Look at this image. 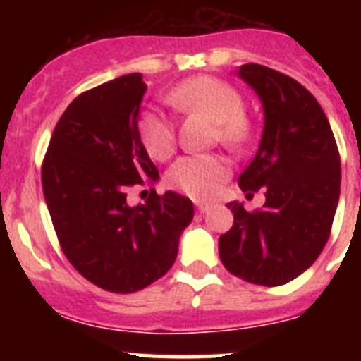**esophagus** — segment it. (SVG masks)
<instances>
[{
  "instance_id": "esophagus-1",
  "label": "esophagus",
  "mask_w": 361,
  "mask_h": 361,
  "mask_svg": "<svg viewBox=\"0 0 361 361\" xmlns=\"http://www.w3.org/2000/svg\"><path fill=\"white\" fill-rule=\"evenodd\" d=\"M209 209L208 204H202V202H197V212L199 213H206Z\"/></svg>"
}]
</instances>
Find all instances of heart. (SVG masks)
<instances>
[{
	"instance_id": "heart-1",
	"label": "heart",
	"mask_w": 361,
	"mask_h": 361,
	"mask_svg": "<svg viewBox=\"0 0 361 361\" xmlns=\"http://www.w3.org/2000/svg\"><path fill=\"white\" fill-rule=\"evenodd\" d=\"M170 101L184 110L199 111L216 126V137L228 146H240L250 137L244 117V99L229 82L212 75H197L178 82L170 92ZM139 137L149 157L166 159L173 152V126L162 114L145 111L139 119ZM229 175V166L219 155H186L171 166L168 180L178 191L197 200H208Z\"/></svg>"
}]
</instances>
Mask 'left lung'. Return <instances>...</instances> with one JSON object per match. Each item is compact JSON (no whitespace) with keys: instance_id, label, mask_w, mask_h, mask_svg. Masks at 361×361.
I'll return each mask as SVG.
<instances>
[{"instance_id":"obj_1","label":"left lung","mask_w":361,"mask_h":361,"mask_svg":"<svg viewBox=\"0 0 361 361\" xmlns=\"http://www.w3.org/2000/svg\"><path fill=\"white\" fill-rule=\"evenodd\" d=\"M264 110L262 139L238 177L242 191H266L250 213L228 204L235 222L219 238L226 269L258 286H282L300 276L329 238L340 199V153L314 95L293 78L262 65H242ZM251 195V193H250Z\"/></svg>"}]
</instances>
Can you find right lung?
Returning a JSON list of instances; mask_svg holds the SVG:
<instances>
[{
	"label": "right lung",
	"mask_w": 361,
	"mask_h": 361,
	"mask_svg": "<svg viewBox=\"0 0 361 361\" xmlns=\"http://www.w3.org/2000/svg\"><path fill=\"white\" fill-rule=\"evenodd\" d=\"M141 73H128L75 97L57 121L41 180L63 253L92 283L135 293L166 275L193 204L175 191L157 195L159 171L139 137L146 94ZM135 183L152 186L130 207Z\"/></svg>",
	"instance_id": "obj_1"
}]
</instances>
